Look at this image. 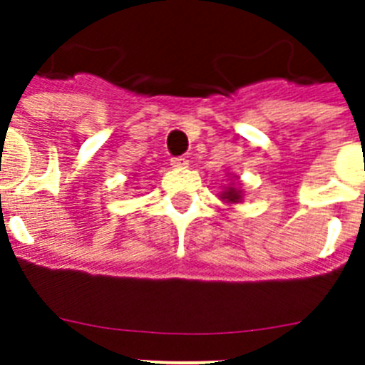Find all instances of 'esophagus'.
I'll use <instances>...</instances> for the list:
<instances>
[{
	"label": "esophagus",
	"instance_id": "esophagus-1",
	"mask_svg": "<svg viewBox=\"0 0 365 365\" xmlns=\"http://www.w3.org/2000/svg\"><path fill=\"white\" fill-rule=\"evenodd\" d=\"M171 165L177 168V170H182V168L188 165V160H186L185 156H177V158H171Z\"/></svg>",
	"mask_w": 365,
	"mask_h": 365
}]
</instances>
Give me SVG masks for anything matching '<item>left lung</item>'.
I'll list each match as a JSON object with an SVG mask.
<instances>
[{"mask_svg": "<svg viewBox=\"0 0 365 365\" xmlns=\"http://www.w3.org/2000/svg\"><path fill=\"white\" fill-rule=\"evenodd\" d=\"M227 185H224V190L220 192V200L227 205H239L244 201V188L242 182L237 175H227Z\"/></svg>", "mask_w": 365, "mask_h": 365, "instance_id": "obj_1", "label": "left lung"}]
</instances>
